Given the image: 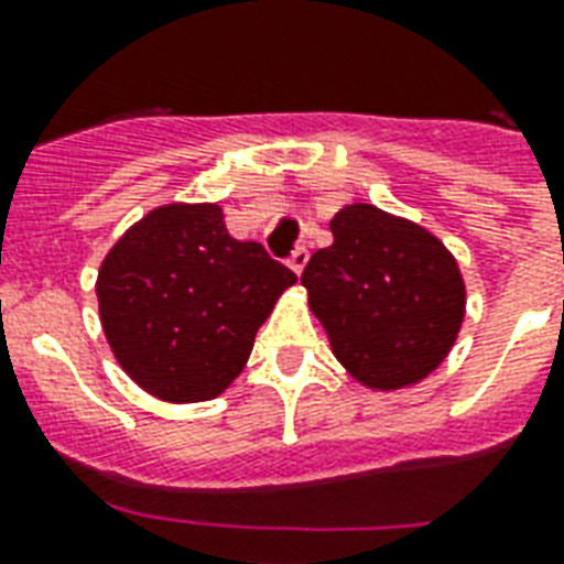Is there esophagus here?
<instances>
[{
	"instance_id": "obj_1",
	"label": "esophagus",
	"mask_w": 564,
	"mask_h": 564,
	"mask_svg": "<svg viewBox=\"0 0 564 564\" xmlns=\"http://www.w3.org/2000/svg\"><path fill=\"white\" fill-rule=\"evenodd\" d=\"M307 260H310V251L304 246H299L290 254V269L295 274H301V272H304V265H307Z\"/></svg>"
}]
</instances>
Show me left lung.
<instances>
[{
  "instance_id": "left-lung-1",
  "label": "left lung",
  "mask_w": 564,
  "mask_h": 564,
  "mask_svg": "<svg viewBox=\"0 0 564 564\" xmlns=\"http://www.w3.org/2000/svg\"><path fill=\"white\" fill-rule=\"evenodd\" d=\"M330 234L334 246L310 257L301 283L336 360L383 392L424 380L454 348L465 316L451 251L375 204L343 207Z\"/></svg>"
}]
</instances>
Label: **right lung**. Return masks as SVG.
I'll list each match as a JSON object with an SVG mask.
<instances>
[{"mask_svg":"<svg viewBox=\"0 0 564 564\" xmlns=\"http://www.w3.org/2000/svg\"><path fill=\"white\" fill-rule=\"evenodd\" d=\"M295 281L260 242L230 237L219 204H166L110 248L96 295L128 377L154 398L193 403L228 389Z\"/></svg>","mask_w":564,"mask_h":564,"instance_id":"right-lung-1","label":"right lung"}]
</instances>
